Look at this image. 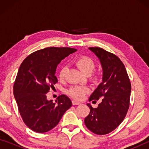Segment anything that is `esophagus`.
<instances>
[{
    "instance_id": "obj_1",
    "label": "esophagus",
    "mask_w": 149,
    "mask_h": 149,
    "mask_svg": "<svg viewBox=\"0 0 149 149\" xmlns=\"http://www.w3.org/2000/svg\"><path fill=\"white\" fill-rule=\"evenodd\" d=\"M72 104L73 105H79V104H81V102H80L76 100H72Z\"/></svg>"
}]
</instances>
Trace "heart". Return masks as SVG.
Returning <instances> with one entry per match:
<instances>
[{"instance_id": "obj_1", "label": "heart", "mask_w": 149, "mask_h": 149, "mask_svg": "<svg viewBox=\"0 0 149 149\" xmlns=\"http://www.w3.org/2000/svg\"><path fill=\"white\" fill-rule=\"evenodd\" d=\"M75 64L80 69V70L85 74H90L94 70L95 64L92 59L86 56H82L76 59L74 61ZM66 68L65 67L61 68L60 74V79L63 80L66 75ZM93 80H96V77H93ZM89 91V88L84 85H75L71 87L68 90V94L77 100H82L86 93Z\"/></svg>"}]
</instances>
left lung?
Listing matches in <instances>:
<instances>
[{"label":"left lung","instance_id":"8db88e82","mask_svg":"<svg viewBox=\"0 0 149 149\" xmlns=\"http://www.w3.org/2000/svg\"><path fill=\"white\" fill-rule=\"evenodd\" d=\"M102 68V81L91 93L89 101L100 99L97 108L87 104L90 113L85 118L86 127L97 135H104L115 130L123 121L130 107L131 83L121 60L100 47H89Z\"/></svg>","mask_w":149,"mask_h":149}]
</instances>
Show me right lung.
Here are the masks:
<instances>
[{"instance_id": "obj_1", "label": "right lung", "mask_w": 149, "mask_h": 149, "mask_svg": "<svg viewBox=\"0 0 149 149\" xmlns=\"http://www.w3.org/2000/svg\"><path fill=\"white\" fill-rule=\"evenodd\" d=\"M76 51L70 47L45 48L29 55L20 65L13 94L22 119L32 131L45 133L53 129L72 106L66 95L53 102L47 99L46 93L58 82V65Z\"/></svg>"}]
</instances>
